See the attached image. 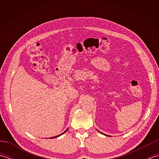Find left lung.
I'll list each match as a JSON object with an SVG mask.
<instances>
[{
	"instance_id": "8db88e82",
	"label": "left lung",
	"mask_w": 159,
	"mask_h": 159,
	"mask_svg": "<svg viewBox=\"0 0 159 159\" xmlns=\"http://www.w3.org/2000/svg\"><path fill=\"white\" fill-rule=\"evenodd\" d=\"M102 134H103V133H102ZM104 135H106V136H107V134H104Z\"/></svg>"
}]
</instances>
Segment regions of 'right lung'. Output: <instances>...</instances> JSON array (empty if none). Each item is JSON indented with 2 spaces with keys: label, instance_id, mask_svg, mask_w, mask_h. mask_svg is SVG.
<instances>
[{
  "label": "right lung",
  "instance_id": "add662e5",
  "mask_svg": "<svg viewBox=\"0 0 159 159\" xmlns=\"http://www.w3.org/2000/svg\"><path fill=\"white\" fill-rule=\"evenodd\" d=\"M67 130H68V128H67V129L65 131V132H64V133H63L62 134H59V135H58V136H55V137H51V138H56V137H59V136H61V134H63V133H66V132Z\"/></svg>",
  "mask_w": 159,
  "mask_h": 159
}]
</instances>
